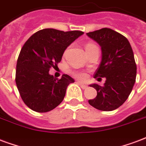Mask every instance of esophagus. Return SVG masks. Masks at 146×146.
<instances>
[{
	"mask_svg": "<svg viewBox=\"0 0 146 146\" xmlns=\"http://www.w3.org/2000/svg\"><path fill=\"white\" fill-rule=\"evenodd\" d=\"M77 83L80 85V86H81V87H82V89H85V88H87V85H85V84H83V83H82L81 82H77Z\"/></svg>",
	"mask_w": 146,
	"mask_h": 146,
	"instance_id": "1",
	"label": "esophagus"
}]
</instances>
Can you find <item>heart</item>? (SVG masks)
<instances>
[{
  "mask_svg": "<svg viewBox=\"0 0 146 146\" xmlns=\"http://www.w3.org/2000/svg\"><path fill=\"white\" fill-rule=\"evenodd\" d=\"M93 46H95V45H94V44H86V46H85V49L92 48V47H93ZM73 75H74L75 78H77L81 80L85 79V78H87V74L85 73V72H73Z\"/></svg>",
  "mask_w": 146,
  "mask_h": 146,
  "instance_id": "b5f03b06",
  "label": "heart"
}]
</instances>
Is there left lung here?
<instances>
[{
	"label": "left lung",
	"mask_w": 146,
	"mask_h": 146,
	"mask_svg": "<svg viewBox=\"0 0 146 146\" xmlns=\"http://www.w3.org/2000/svg\"><path fill=\"white\" fill-rule=\"evenodd\" d=\"M102 49V61L94 78H106L103 86L92 84L97 96L88 100L94 108L113 111L123 104L130 95L136 78V64L130 43L125 36L110 28L87 33Z\"/></svg>",
	"instance_id": "left-lung-1"
}]
</instances>
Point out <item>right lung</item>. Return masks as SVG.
I'll return each instance as SVG.
<instances>
[{"label":"right lung","instance_id":"add662e5","mask_svg":"<svg viewBox=\"0 0 146 146\" xmlns=\"http://www.w3.org/2000/svg\"><path fill=\"white\" fill-rule=\"evenodd\" d=\"M84 32L53 28L38 31L23 45L16 66L15 82L26 106L37 112H47L61 104L67 87L74 80L68 74L57 79L49 74L58 67L65 49Z\"/></svg>","mask_w":146,"mask_h":146}]
</instances>
